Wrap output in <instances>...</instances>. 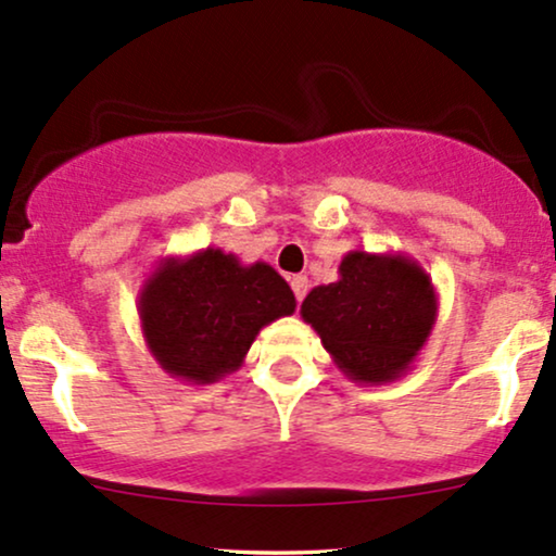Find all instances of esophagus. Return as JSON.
Segmentation results:
<instances>
[{
	"instance_id": "esophagus-1",
	"label": "esophagus",
	"mask_w": 556,
	"mask_h": 556,
	"mask_svg": "<svg viewBox=\"0 0 556 556\" xmlns=\"http://www.w3.org/2000/svg\"><path fill=\"white\" fill-rule=\"evenodd\" d=\"M290 287H292V292H295V298L300 303V300L305 298V292H308V277H305V274H295V277L290 279Z\"/></svg>"
}]
</instances>
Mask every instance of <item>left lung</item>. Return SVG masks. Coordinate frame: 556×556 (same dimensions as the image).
<instances>
[{"mask_svg":"<svg viewBox=\"0 0 556 556\" xmlns=\"http://www.w3.org/2000/svg\"><path fill=\"white\" fill-rule=\"evenodd\" d=\"M340 279L318 285L300 316L334 366L358 384H389L418 358L437 324V287L405 253L350 251Z\"/></svg>","mask_w":556,"mask_h":556,"instance_id":"8db88e82","label":"left lung"}]
</instances>
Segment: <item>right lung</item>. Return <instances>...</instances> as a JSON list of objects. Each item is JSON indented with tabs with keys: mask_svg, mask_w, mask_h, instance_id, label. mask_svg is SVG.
Instances as JSON below:
<instances>
[{
	"mask_svg": "<svg viewBox=\"0 0 556 556\" xmlns=\"http://www.w3.org/2000/svg\"><path fill=\"white\" fill-rule=\"evenodd\" d=\"M290 314L295 295L269 264L245 266L222 248L162 258L138 292L146 348L190 384L238 371L258 331Z\"/></svg>",
	"mask_w": 556,
	"mask_h": 556,
	"instance_id": "right-lung-1",
	"label": "right lung"
}]
</instances>
